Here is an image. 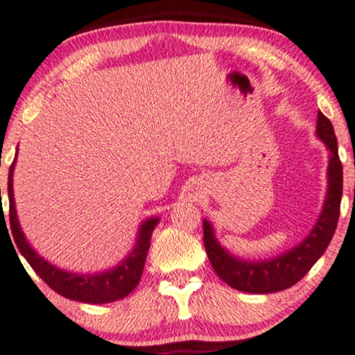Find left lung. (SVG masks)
I'll use <instances>...</instances> for the list:
<instances>
[{"instance_id":"8db88e82","label":"left lung","mask_w":355,"mask_h":355,"mask_svg":"<svg viewBox=\"0 0 355 355\" xmlns=\"http://www.w3.org/2000/svg\"><path fill=\"white\" fill-rule=\"evenodd\" d=\"M316 135L331 153L328 165V195L323 211L304 242L269 261L248 263L232 257L220 247L207 220H202V237L207 258L217 276L234 289L250 294H271L297 284L318 261L331 242L339 220L343 198V164L338 154V139L331 121L318 113Z\"/></svg>"}]
</instances>
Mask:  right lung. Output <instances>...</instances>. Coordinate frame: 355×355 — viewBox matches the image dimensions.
<instances>
[{
    "label": "right lung",
    "mask_w": 355,
    "mask_h": 355,
    "mask_svg": "<svg viewBox=\"0 0 355 355\" xmlns=\"http://www.w3.org/2000/svg\"><path fill=\"white\" fill-rule=\"evenodd\" d=\"M14 164H16V160H12L11 167H9L8 178L9 224H11V232L19 252L26 258V261L31 264L32 269L44 279L45 284L50 289H53L56 294L71 300L84 302V304H108V302H115L128 295L138 286L141 276H143L144 261L146 257H148V250L150 245V235H153V230L159 222L157 217H153V219L143 222L135 250L116 268L101 274H76L63 271V269L45 261L39 253H35V250L27 243L26 237H24L21 225H19L17 220L16 205H14L12 195Z\"/></svg>",
    "instance_id": "obj_1"
}]
</instances>
